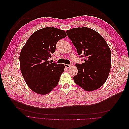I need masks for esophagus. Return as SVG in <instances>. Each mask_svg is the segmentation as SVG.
<instances>
[{
  "mask_svg": "<svg viewBox=\"0 0 129 129\" xmlns=\"http://www.w3.org/2000/svg\"><path fill=\"white\" fill-rule=\"evenodd\" d=\"M64 66H65V67H66V68H68L71 67V64H64Z\"/></svg>",
  "mask_w": 129,
  "mask_h": 129,
  "instance_id": "1",
  "label": "esophagus"
}]
</instances>
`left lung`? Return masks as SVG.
<instances>
[{
    "label": "left lung",
    "mask_w": 129,
    "mask_h": 129,
    "mask_svg": "<svg viewBox=\"0 0 129 129\" xmlns=\"http://www.w3.org/2000/svg\"><path fill=\"white\" fill-rule=\"evenodd\" d=\"M66 33L84 62L76 63L78 73L74 82L86 91L101 87L108 78L111 68V51L106 41L98 33L86 27L67 30Z\"/></svg>",
    "instance_id": "left-lung-1"
}]
</instances>
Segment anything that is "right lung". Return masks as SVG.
Listing matches in <instances>:
<instances>
[{
	"label": "right lung",
	"mask_w": 129,
	"mask_h": 129,
	"mask_svg": "<svg viewBox=\"0 0 129 129\" xmlns=\"http://www.w3.org/2000/svg\"><path fill=\"white\" fill-rule=\"evenodd\" d=\"M66 37L64 30L46 27L35 32L22 48L19 57L21 72L34 92L46 94L57 85L64 66L48 59L54 53L57 42Z\"/></svg>",
	"instance_id": "obj_1"
}]
</instances>
